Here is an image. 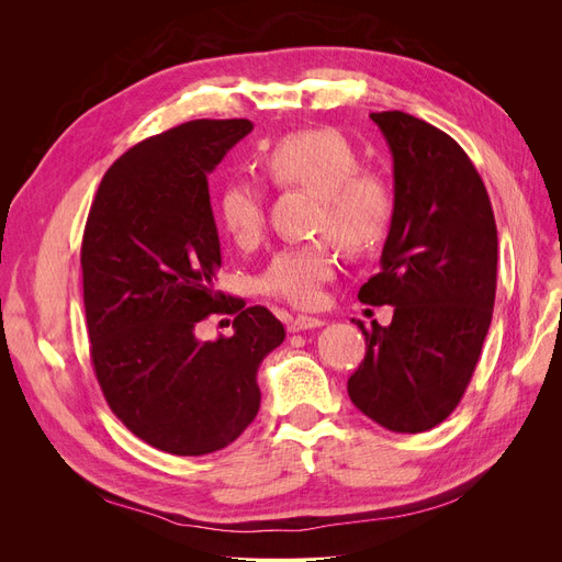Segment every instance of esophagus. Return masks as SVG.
<instances>
[{"label":"esophagus","mask_w":562,"mask_h":562,"mask_svg":"<svg viewBox=\"0 0 562 562\" xmlns=\"http://www.w3.org/2000/svg\"><path fill=\"white\" fill-rule=\"evenodd\" d=\"M323 326V321L316 318V316H295L288 321V330L291 333H300V330H312V328H318Z\"/></svg>","instance_id":"obj_1"}]
</instances>
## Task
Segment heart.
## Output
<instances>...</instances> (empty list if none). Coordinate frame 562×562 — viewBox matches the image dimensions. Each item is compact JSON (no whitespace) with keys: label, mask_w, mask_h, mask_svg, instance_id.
<instances>
[{"label":"heart","mask_w":562,"mask_h":562,"mask_svg":"<svg viewBox=\"0 0 562 562\" xmlns=\"http://www.w3.org/2000/svg\"><path fill=\"white\" fill-rule=\"evenodd\" d=\"M262 168L281 190L316 194V229L328 232L345 250L361 252L384 239L394 215L391 190L378 171L359 168V155L342 133L312 128L285 135L265 151ZM215 217L236 244H255L265 227L262 190L246 178H229L215 196ZM333 274L330 241L318 239L277 250L258 285L295 307H314Z\"/></svg>","instance_id":"obj_1"}]
</instances>
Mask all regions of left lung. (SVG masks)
<instances>
[{
  "instance_id": "obj_1",
  "label": "left lung",
  "mask_w": 562,
  "mask_h": 562,
  "mask_svg": "<svg viewBox=\"0 0 562 562\" xmlns=\"http://www.w3.org/2000/svg\"><path fill=\"white\" fill-rule=\"evenodd\" d=\"M394 157V215L366 304H391L366 330L351 403L396 434L429 431L462 401L497 291V225L485 184L448 133L405 112H372Z\"/></svg>"
}]
</instances>
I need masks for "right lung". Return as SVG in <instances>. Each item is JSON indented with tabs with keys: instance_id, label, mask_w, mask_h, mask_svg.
Listing matches in <instances>:
<instances>
[{
	"instance_id": "add662e5",
	"label": "right lung",
	"mask_w": 562,
	"mask_h": 562,
	"mask_svg": "<svg viewBox=\"0 0 562 562\" xmlns=\"http://www.w3.org/2000/svg\"><path fill=\"white\" fill-rule=\"evenodd\" d=\"M252 131L196 119L131 147L91 203L81 241L91 361L112 413L151 448L199 457L227 448L260 411L258 368L285 337L267 307L225 302L209 173ZM236 313L235 333L195 326Z\"/></svg>"
}]
</instances>
